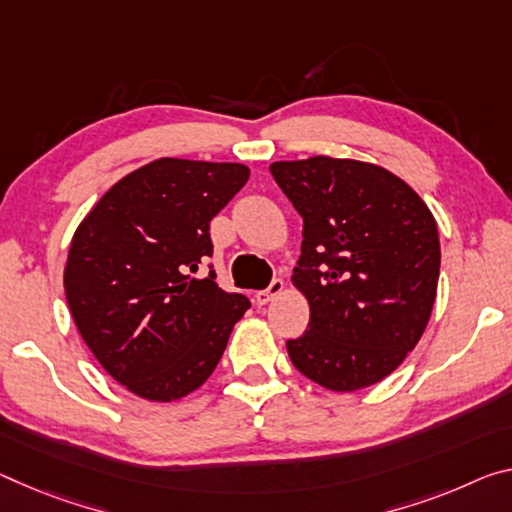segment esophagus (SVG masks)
Returning <instances> with one entry per match:
<instances>
[{
	"label": "esophagus",
	"mask_w": 512,
	"mask_h": 512,
	"mask_svg": "<svg viewBox=\"0 0 512 512\" xmlns=\"http://www.w3.org/2000/svg\"><path fill=\"white\" fill-rule=\"evenodd\" d=\"M282 291H285V282H282V280H273L271 285H269V289L257 291V294H255V300H257L259 305H266V303H271V300H273L275 296H280Z\"/></svg>",
	"instance_id": "1"
}]
</instances>
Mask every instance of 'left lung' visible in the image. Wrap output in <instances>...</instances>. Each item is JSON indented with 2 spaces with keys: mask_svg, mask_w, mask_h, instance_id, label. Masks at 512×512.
<instances>
[{
  "mask_svg": "<svg viewBox=\"0 0 512 512\" xmlns=\"http://www.w3.org/2000/svg\"><path fill=\"white\" fill-rule=\"evenodd\" d=\"M273 180L303 216L291 285L310 323L287 353L332 392L387 378L424 335L440 278L435 216L387 168L316 154L273 161Z\"/></svg>",
  "mask_w": 512,
  "mask_h": 512,
  "instance_id": "1",
  "label": "left lung"
}]
</instances>
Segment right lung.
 Segmentation results:
<instances>
[{"mask_svg": "<svg viewBox=\"0 0 512 512\" xmlns=\"http://www.w3.org/2000/svg\"><path fill=\"white\" fill-rule=\"evenodd\" d=\"M243 164L161 157L95 202L72 234L63 287L81 339L141 399L170 403L212 376L250 307L214 271L209 221L248 182Z\"/></svg>", "mask_w": 512, "mask_h": 512, "instance_id": "add662e5", "label": "right lung"}]
</instances>
